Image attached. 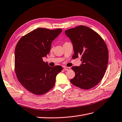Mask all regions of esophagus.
Instances as JSON below:
<instances>
[{"label":"esophagus","mask_w":122,"mask_h":122,"mask_svg":"<svg viewBox=\"0 0 122 122\" xmlns=\"http://www.w3.org/2000/svg\"><path fill=\"white\" fill-rule=\"evenodd\" d=\"M71 69V68L70 67H65L64 68V70L65 71H68V70H70Z\"/></svg>","instance_id":"obj_1"}]
</instances>
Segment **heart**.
Listing matches in <instances>:
<instances>
[{
  "instance_id": "obj_1",
  "label": "heart",
  "mask_w": 122,
  "mask_h": 122,
  "mask_svg": "<svg viewBox=\"0 0 122 122\" xmlns=\"http://www.w3.org/2000/svg\"><path fill=\"white\" fill-rule=\"evenodd\" d=\"M68 43V42H66V43H65V44H66V43ZM51 50H52V48H51Z\"/></svg>"
}]
</instances>
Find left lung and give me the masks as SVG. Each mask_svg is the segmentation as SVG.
<instances>
[{
	"label": "left lung",
	"mask_w": 122,
	"mask_h": 122,
	"mask_svg": "<svg viewBox=\"0 0 122 122\" xmlns=\"http://www.w3.org/2000/svg\"><path fill=\"white\" fill-rule=\"evenodd\" d=\"M65 34L73 44V59L81 55L82 64L72 67L75 76L70 81L82 89H90L104 76L108 61L107 47L98 33L86 26L68 29Z\"/></svg>",
	"instance_id": "obj_1"
}]
</instances>
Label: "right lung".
<instances>
[{
	"instance_id": "obj_1",
	"label": "right lung",
	"mask_w": 122,
	"mask_h": 122,
	"mask_svg": "<svg viewBox=\"0 0 122 122\" xmlns=\"http://www.w3.org/2000/svg\"><path fill=\"white\" fill-rule=\"evenodd\" d=\"M62 31L38 28L23 36L15 51V71L18 80L30 93H46L55 84L56 76L62 67H50L43 57L49 53L51 43Z\"/></svg>"
}]
</instances>
